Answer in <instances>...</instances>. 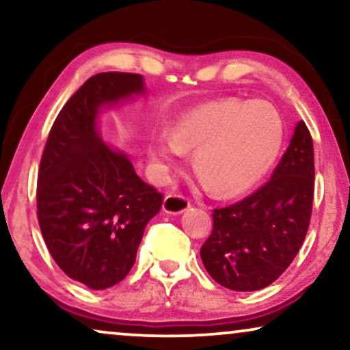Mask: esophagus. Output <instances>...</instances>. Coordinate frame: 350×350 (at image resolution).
<instances>
[{
  "label": "esophagus",
  "mask_w": 350,
  "mask_h": 350,
  "mask_svg": "<svg viewBox=\"0 0 350 350\" xmlns=\"http://www.w3.org/2000/svg\"><path fill=\"white\" fill-rule=\"evenodd\" d=\"M189 207V199H186L181 194H167L162 204V210L170 215H180Z\"/></svg>",
  "instance_id": "obj_1"
}]
</instances>
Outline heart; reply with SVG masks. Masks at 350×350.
Returning a JSON list of instances; mask_svg holds the SVG:
<instances>
[{
  "label": "heart",
  "instance_id": "obj_1",
  "mask_svg": "<svg viewBox=\"0 0 350 350\" xmlns=\"http://www.w3.org/2000/svg\"><path fill=\"white\" fill-rule=\"evenodd\" d=\"M284 121L262 100H217L186 109L172 133H157L151 161L162 178L194 151L193 167L210 193L236 196L255 186L279 156Z\"/></svg>",
  "mask_w": 350,
  "mask_h": 350
}]
</instances>
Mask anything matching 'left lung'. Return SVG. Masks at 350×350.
I'll return each mask as SVG.
<instances>
[{"mask_svg":"<svg viewBox=\"0 0 350 350\" xmlns=\"http://www.w3.org/2000/svg\"><path fill=\"white\" fill-rule=\"evenodd\" d=\"M314 175L312 137L299 121L271 180L248 198L213 210L200 258L215 282L255 291L284 274L308 234Z\"/></svg>","mask_w":350,"mask_h":350,"instance_id":"obj_1","label":"left lung"}]
</instances>
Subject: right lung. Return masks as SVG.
Here are the masks:
<instances>
[{"instance_id": "right-lung-1", "label": "right lung", "mask_w": 350, "mask_h": 350, "mask_svg": "<svg viewBox=\"0 0 350 350\" xmlns=\"http://www.w3.org/2000/svg\"><path fill=\"white\" fill-rule=\"evenodd\" d=\"M142 94V75L92 76L62 108L42 151L36 188L42 237L60 269L92 290L131 272L146 224L162 205L159 191L97 131L100 108Z\"/></svg>"}]
</instances>
